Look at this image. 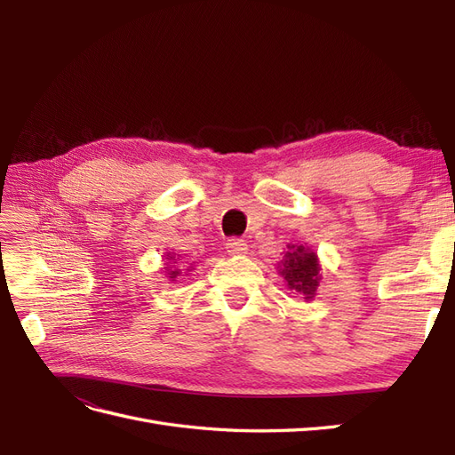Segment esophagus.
<instances>
[{"instance_id": "1", "label": "esophagus", "mask_w": 455, "mask_h": 455, "mask_svg": "<svg viewBox=\"0 0 455 455\" xmlns=\"http://www.w3.org/2000/svg\"><path fill=\"white\" fill-rule=\"evenodd\" d=\"M226 249L229 256H243L246 254V251H249V244H246L243 239H229Z\"/></svg>"}]
</instances>
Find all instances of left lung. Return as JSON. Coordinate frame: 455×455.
I'll return each mask as SVG.
<instances>
[{"instance_id": "1", "label": "left lung", "mask_w": 455, "mask_h": 455, "mask_svg": "<svg viewBox=\"0 0 455 455\" xmlns=\"http://www.w3.org/2000/svg\"><path fill=\"white\" fill-rule=\"evenodd\" d=\"M277 271L286 286L306 301H311L316 296V288L323 277L321 264L319 256L307 244H286Z\"/></svg>"}]
</instances>
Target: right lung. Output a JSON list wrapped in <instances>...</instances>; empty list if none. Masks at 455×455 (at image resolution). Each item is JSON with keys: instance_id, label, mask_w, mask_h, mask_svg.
<instances>
[{"instance_id": "1", "label": "right lung", "mask_w": 455, "mask_h": 455, "mask_svg": "<svg viewBox=\"0 0 455 455\" xmlns=\"http://www.w3.org/2000/svg\"><path fill=\"white\" fill-rule=\"evenodd\" d=\"M180 258H182L180 254H174V252H167V256H164V259H167V266H169V267H164V275H167L169 281H176L178 275H182V269L174 267ZM189 267H194V264H191ZM188 271H191V269H188Z\"/></svg>"}]
</instances>
